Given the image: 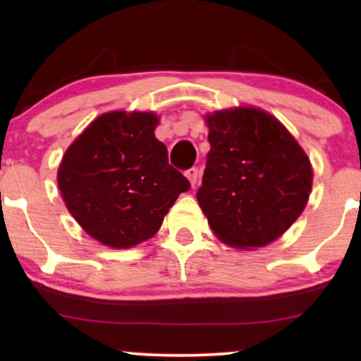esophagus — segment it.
I'll return each instance as SVG.
<instances>
[{
	"label": "esophagus",
	"mask_w": 361,
	"mask_h": 361,
	"mask_svg": "<svg viewBox=\"0 0 361 361\" xmlns=\"http://www.w3.org/2000/svg\"><path fill=\"white\" fill-rule=\"evenodd\" d=\"M185 176L188 178V181L192 183V186H195V183L198 181V176H200V173H198L197 168H190L185 171Z\"/></svg>",
	"instance_id": "esophagus-1"
}]
</instances>
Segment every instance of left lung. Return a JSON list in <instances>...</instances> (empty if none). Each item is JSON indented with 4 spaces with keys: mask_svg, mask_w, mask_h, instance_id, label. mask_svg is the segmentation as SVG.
Wrapping results in <instances>:
<instances>
[{
    "mask_svg": "<svg viewBox=\"0 0 361 361\" xmlns=\"http://www.w3.org/2000/svg\"><path fill=\"white\" fill-rule=\"evenodd\" d=\"M207 123L210 151L197 200L209 226L231 246H267L307 204V156L279 120L261 110L217 111Z\"/></svg>",
    "mask_w": 361,
    "mask_h": 361,
    "instance_id": "obj_1",
    "label": "left lung"
}]
</instances>
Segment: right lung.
Listing matches in <instances>:
<instances>
[{
	"mask_svg": "<svg viewBox=\"0 0 361 361\" xmlns=\"http://www.w3.org/2000/svg\"><path fill=\"white\" fill-rule=\"evenodd\" d=\"M154 114L110 111L66 151L57 183L66 207L91 238L130 247L152 238L190 181L168 163Z\"/></svg>",
	"mask_w": 361,
	"mask_h": 361,
	"instance_id": "add662e5",
	"label": "right lung"
}]
</instances>
